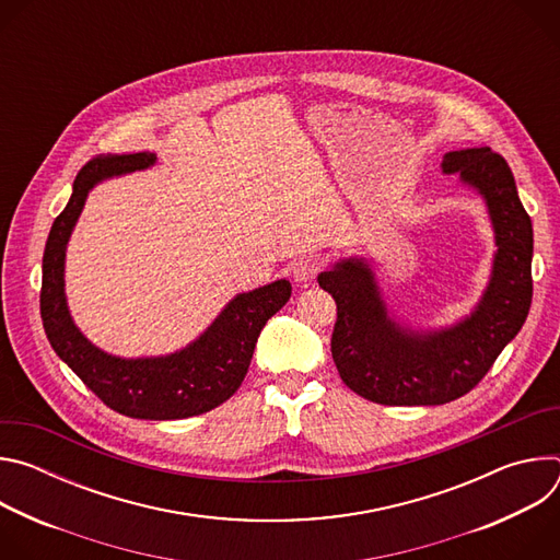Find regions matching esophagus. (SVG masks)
<instances>
[{"mask_svg": "<svg viewBox=\"0 0 560 560\" xmlns=\"http://www.w3.org/2000/svg\"><path fill=\"white\" fill-rule=\"evenodd\" d=\"M318 272H322V261L316 257H303L292 264V277L299 283H310Z\"/></svg>", "mask_w": 560, "mask_h": 560, "instance_id": "1", "label": "esophagus"}]
</instances>
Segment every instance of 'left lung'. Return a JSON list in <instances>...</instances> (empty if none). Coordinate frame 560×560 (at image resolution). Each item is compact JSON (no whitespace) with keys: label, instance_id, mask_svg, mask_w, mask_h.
Wrapping results in <instances>:
<instances>
[{"label":"left lung","instance_id":"8db88e82","mask_svg":"<svg viewBox=\"0 0 560 560\" xmlns=\"http://www.w3.org/2000/svg\"><path fill=\"white\" fill-rule=\"evenodd\" d=\"M443 173L460 175L486 197L497 232L492 279L471 316L450 330L408 332L387 316L363 261H343L318 277L337 301L335 365L372 404L441 406L467 394L518 335L532 305V219L505 159L490 145L454 150L443 156Z\"/></svg>","mask_w":560,"mask_h":560}]
</instances>
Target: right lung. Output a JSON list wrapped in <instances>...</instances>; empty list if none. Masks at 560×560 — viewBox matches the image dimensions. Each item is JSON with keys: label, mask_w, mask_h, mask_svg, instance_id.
<instances>
[{"label": "right lung", "mask_w": 560, "mask_h": 560, "mask_svg": "<svg viewBox=\"0 0 560 560\" xmlns=\"http://www.w3.org/2000/svg\"><path fill=\"white\" fill-rule=\"evenodd\" d=\"M154 164L152 152L100 154L79 171L70 201L52 221L42 277V322L57 357L91 387L102 401L130 419L173 421L212 408L238 389L266 322L290 299L292 285L281 279L234 296L214 324L186 350L159 359H119L97 350L79 332L66 307L63 257L72 225L84 208L89 190L113 175Z\"/></svg>", "instance_id": "add662e5"}]
</instances>
